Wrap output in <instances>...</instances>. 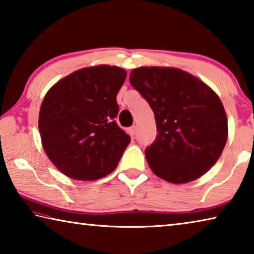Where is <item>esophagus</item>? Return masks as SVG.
<instances>
[{
  "mask_svg": "<svg viewBox=\"0 0 254 254\" xmlns=\"http://www.w3.org/2000/svg\"><path fill=\"white\" fill-rule=\"evenodd\" d=\"M136 130H137V127L135 126H133V127H130V133H131L132 135H135L136 134Z\"/></svg>",
  "mask_w": 254,
  "mask_h": 254,
  "instance_id": "esophagus-1",
  "label": "esophagus"
}]
</instances>
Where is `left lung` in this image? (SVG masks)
I'll use <instances>...</instances> for the list:
<instances>
[{
    "label": "left lung",
    "mask_w": 254,
    "mask_h": 254,
    "mask_svg": "<svg viewBox=\"0 0 254 254\" xmlns=\"http://www.w3.org/2000/svg\"><path fill=\"white\" fill-rule=\"evenodd\" d=\"M130 83L153 111L158 134L145 149L149 167L173 184L207 173L227 140V118L220 97L194 75L174 67H140Z\"/></svg>",
    "instance_id": "obj_1"
}]
</instances>
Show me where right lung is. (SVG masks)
<instances>
[{
	"label": "right lung",
	"mask_w": 254,
	"mask_h": 254,
	"mask_svg": "<svg viewBox=\"0 0 254 254\" xmlns=\"http://www.w3.org/2000/svg\"><path fill=\"white\" fill-rule=\"evenodd\" d=\"M127 71L117 66L81 68L57 81L41 103L39 132L50 161L67 177L96 180L118 167L130 136L114 118Z\"/></svg>",
	"instance_id": "obj_1"
}]
</instances>
